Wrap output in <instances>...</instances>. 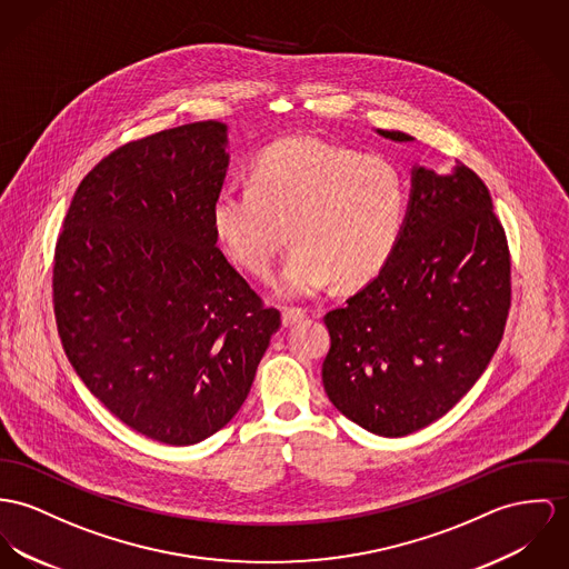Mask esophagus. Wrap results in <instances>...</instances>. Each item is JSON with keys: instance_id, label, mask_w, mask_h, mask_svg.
Wrapping results in <instances>:
<instances>
[{"instance_id": "esophagus-1", "label": "esophagus", "mask_w": 569, "mask_h": 569, "mask_svg": "<svg viewBox=\"0 0 569 569\" xmlns=\"http://www.w3.org/2000/svg\"><path fill=\"white\" fill-rule=\"evenodd\" d=\"M306 316L307 311L306 309H301V307H283V309H281V320H283V327H290V325H295V322L303 320Z\"/></svg>"}]
</instances>
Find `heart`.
<instances>
[{"label":"heart","mask_w":569,"mask_h":569,"mask_svg":"<svg viewBox=\"0 0 569 569\" xmlns=\"http://www.w3.org/2000/svg\"><path fill=\"white\" fill-rule=\"evenodd\" d=\"M405 214L407 186L390 160L313 136L266 147L251 186H224L212 206L220 242L256 277L270 274L290 227L297 247L274 281L283 297L377 277L398 247Z\"/></svg>","instance_id":"obj_1"}]
</instances>
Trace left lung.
<instances>
[{"instance_id":"obj_1","label":"left lung","mask_w":569,"mask_h":569,"mask_svg":"<svg viewBox=\"0 0 569 569\" xmlns=\"http://www.w3.org/2000/svg\"><path fill=\"white\" fill-rule=\"evenodd\" d=\"M509 307L511 253L481 177L461 162L452 176L416 167L390 262L347 306L325 313V392L370 433L420 431L479 381Z\"/></svg>"}]
</instances>
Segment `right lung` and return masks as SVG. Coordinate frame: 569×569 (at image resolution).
<instances>
[{
    "mask_svg": "<svg viewBox=\"0 0 569 569\" xmlns=\"http://www.w3.org/2000/svg\"><path fill=\"white\" fill-rule=\"evenodd\" d=\"M224 131L199 121L108 153L80 181L53 253L71 366L110 413L171 446L238 413L281 325L217 247Z\"/></svg>",
    "mask_w": 569,
    "mask_h": 569,
    "instance_id": "1",
    "label": "right lung"
}]
</instances>
